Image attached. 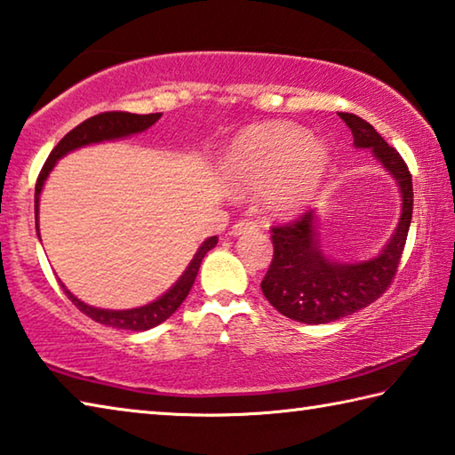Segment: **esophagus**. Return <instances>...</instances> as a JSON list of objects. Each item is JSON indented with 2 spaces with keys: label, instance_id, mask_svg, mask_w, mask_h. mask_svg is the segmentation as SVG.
I'll use <instances>...</instances> for the list:
<instances>
[{
  "label": "esophagus",
  "instance_id": "esophagus-1",
  "mask_svg": "<svg viewBox=\"0 0 455 455\" xmlns=\"http://www.w3.org/2000/svg\"><path fill=\"white\" fill-rule=\"evenodd\" d=\"M258 229V223L256 221H251V220H240V221H235L234 223V228H232V235H242V234H245V232H256Z\"/></svg>",
  "mask_w": 455,
  "mask_h": 455
}]
</instances>
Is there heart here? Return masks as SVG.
Segmentation results:
<instances>
[{"label":"heart","instance_id":"b5f03b06","mask_svg":"<svg viewBox=\"0 0 455 455\" xmlns=\"http://www.w3.org/2000/svg\"><path fill=\"white\" fill-rule=\"evenodd\" d=\"M330 170V151L306 127L261 124L229 148L223 175L234 194H266L267 210L293 215L304 210Z\"/></svg>","mask_w":455,"mask_h":455}]
</instances>
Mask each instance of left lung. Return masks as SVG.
<instances>
[{
	"label": "left lung",
	"instance_id": "left-lung-1",
	"mask_svg": "<svg viewBox=\"0 0 455 455\" xmlns=\"http://www.w3.org/2000/svg\"><path fill=\"white\" fill-rule=\"evenodd\" d=\"M339 117L352 130L354 146L371 149L373 157L394 175L402 194V215L379 256L357 264L325 258L317 240L314 212L272 228L274 259L261 282V291L277 312L301 323L336 322L376 301L395 277L411 223V173L402 156L365 119L344 111Z\"/></svg>",
	"mask_w": 455,
	"mask_h": 455
}]
</instances>
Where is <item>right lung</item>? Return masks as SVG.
<instances>
[{
	"mask_svg": "<svg viewBox=\"0 0 455 455\" xmlns=\"http://www.w3.org/2000/svg\"><path fill=\"white\" fill-rule=\"evenodd\" d=\"M159 117H162V114L138 116V114H130V111H106V114L93 116L79 124L77 127H74V130H71L66 138H63L58 146L52 149L50 157H47V162L44 164L42 172H39V178L36 183V228H37L39 194H42L47 175H50V172L53 170V165L58 164V159H61L63 156L77 148L90 146V143L119 140V138H127V135L146 132L148 127L154 125ZM215 243H218V235L207 237V240L199 245V250L196 251L194 259L189 261V266L186 267V272L181 274L180 280L175 282L162 298H157L156 301H151V304L141 306V307L101 309V307L87 306L82 299H77L74 293L66 288V285H63L61 282L60 283H61L63 291H66V296L74 301V306L79 309V312H84L87 317H92L93 322L103 323V325H111V328H117V330L146 331V330L156 328L157 323L165 322L167 317H170L175 309L181 306V301L188 298L191 285H194V282H196L199 266H202V259L205 258L207 251L215 248Z\"/></svg>",
	"mask_w": 455,
	"mask_h": 455,
	"instance_id": "1",
	"label": "right lung"
}]
</instances>
